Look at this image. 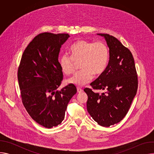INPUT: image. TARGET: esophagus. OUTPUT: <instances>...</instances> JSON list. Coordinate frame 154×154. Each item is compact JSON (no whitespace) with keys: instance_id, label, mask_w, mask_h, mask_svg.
<instances>
[{"instance_id":"34e87169","label":"esophagus","mask_w":154,"mask_h":154,"mask_svg":"<svg viewBox=\"0 0 154 154\" xmlns=\"http://www.w3.org/2000/svg\"><path fill=\"white\" fill-rule=\"evenodd\" d=\"M77 93H82L83 91V90L81 88H77Z\"/></svg>"}]
</instances>
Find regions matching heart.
<instances>
[{
	"mask_svg": "<svg viewBox=\"0 0 154 154\" xmlns=\"http://www.w3.org/2000/svg\"><path fill=\"white\" fill-rule=\"evenodd\" d=\"M71 57L63 55L60 60L62 71L66 75L74 72L75 63H80V72L68 79V83L83 86L90 82L94 76L101 75L105 71L109 58L106 46L102 42H92L78 40L70 48Z\"/></svg>",
	"mask_w": 154,
	"mask_h": 154,
	"instance_id": "1",
	"label": "heart"
}]
</instances>
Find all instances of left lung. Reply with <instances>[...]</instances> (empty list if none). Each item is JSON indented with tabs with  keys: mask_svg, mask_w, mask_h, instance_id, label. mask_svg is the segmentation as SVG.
I'll use <instances>...</instances> for the list:
<instances>
[{
	"mask_svg": "<svg viewBox=\"0 0 154 154\" xmlns=\"http://www.w3.org/2000/svg\"><path fill=\"white\" fill-rule=\"evenodd\" d=\"M104 38L109 48V59L104 72L91 83L99 94L85 88L88 96L86 107L93 119L103 127L119 122L127 115L138 88V77L131 52L115 37L98 33Z\"/></svg>",
	"mask_w": 154,
	"mask_h": 154,
	"instance_id": "left-lung-1",
	"label": "left lung"
}]
</instances>
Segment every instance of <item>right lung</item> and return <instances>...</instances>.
Segmentation results:
<instances>
[{"label":"right lung","mask_w":154,"mask_h":154,"mask_svg":"<svg viewBox=\"0 0 154 154\" xmlns=\"http://www.w3.org/2000/svg\"><path fill=\"white\" fill-rule=\"evenodd\" d=\"M69 37L67 33L39 34L29 43L20 62L17 79L23 103L31 118L46 128L61 123L69 100L77 93L72 84L57 90L63 77L59 53Z\"/></svg>","instance_id":"obj_1"}]
</instances>
